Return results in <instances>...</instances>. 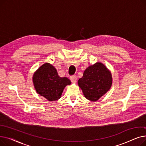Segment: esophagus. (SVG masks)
<instances>
[{
  "instance_id": "obj_1",
  "label": "esophagus",
  "mask_w": 146,
  "mask_h": 146,
  "mask_svg": "<svg viewBox=\"0 0 146 146\" xmlns=\"http://www.w3.org/2000/svg\"><path fill=\"white\" fill-rule=\"evenodd\" d=\"M70 80L72 83H76L77 81V78H76V76H72L70 77Z\"/></svg>"
}]
</instances>
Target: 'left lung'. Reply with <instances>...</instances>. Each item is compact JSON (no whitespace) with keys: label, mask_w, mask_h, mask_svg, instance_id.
Listing matches in <instances>:
<instances>
[{"label":"left lung","mask_w":146,"mask_h":146,"mask_svg":"<svg viewBox=\"0 0 146 146\" xmlns=\"http://www.w3.org/2000/svg\"><path fill=\"white\" fill-rule=\"evenodd\" d=\"M78 83L85 97L92 102H96L111 89L112 74L103 63L96 62L86 68Z\"/></svg>","instance_id":"1"}]
</instances>
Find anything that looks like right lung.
Segmentation results:
<instances>
[{"label":"right lung","instance_id":"obj_1","mask_svg":"<svg viewBox=\"0 0 146 146\" xmlns=\"http://www.w3.org/2000/svg\"><path fill=\"white\" fill-rule=\"evenodd\" d=\"M33 82L36 93L48 101L59 99L65 87L71 84L67 78L60 77L56 68L48 63H44L34 72Z\"/></svg>","mask_w":146,"mask_h":146}]
</instances>
